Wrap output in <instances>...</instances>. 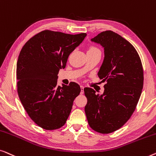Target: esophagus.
Instances as JSON below:
<instances>
[{"label":"esophagus","instance_id":"34e87169","mask_svg":"<svg viewBox=\"0 0 156 156\" xmlns=\"http://www.w3.org/2000/svg\"><path fill=\"white\" fill-rule=\"evenodd\" d=\"M83 93H84V87L83 85H80V94L82 95Z\"/></svg>","mask_w":156,"mask_h":156}]
</instances>
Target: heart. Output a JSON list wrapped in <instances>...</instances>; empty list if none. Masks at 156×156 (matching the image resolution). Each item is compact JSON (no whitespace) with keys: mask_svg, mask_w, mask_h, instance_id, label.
Listing matches in <instances>:
<instances>
[{"mask_svg":"<svg viewBox=\"0 0 156 156\" xmlns=\"http://www.w3.org/2000/svg\"><path fill=\"white\" fill-rule=\"evenodd\" d=\"M92 50H98V49H97V48H95V47H92L90 48L88 51H92Z\"/></svg>","mask_w":156,"mask_h":156,"instance_id":"b5f03b06","label":"heart"}]
</instances>
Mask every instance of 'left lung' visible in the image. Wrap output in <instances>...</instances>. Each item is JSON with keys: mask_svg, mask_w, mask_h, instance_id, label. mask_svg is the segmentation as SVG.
I'll use <instances>...</instances> for the list:
<instances>
[{"mask_svg": "<svg viewBox=\"0 0 156 156\" xmlns=\"http://www.w3.org/2000/svg\"><path fill=\"white\" fill-rule=\"evenodd\" d=\"M91 41L104 48L105 58L98 75L106 84L101 95L85 87V112L94 131L109 133L121 128L134 112L143 89V66L133 46L111 30Z\"/></svg>", "mask_w": 156, "mask_h": 156, "instance_id": "1", "label": "left lung"}]
</instances>
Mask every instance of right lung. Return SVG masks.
<instances>
[{"label":"right lung","instance_id":"add662e5","mask_svg":"<svg viewBox=\"0 0 156 156\" xmlns=\"http://www.w3.org/2000/svg\"><path fill=\"white\" fill-rule=\"evenodd\" d=\"M86 35L44 30L22 48L17 62V93L28 115L41 128H61L71 113L80 85H57L58 73Z\"/></svg>","mask_w":156,"mask_h":156}]
</instances>
